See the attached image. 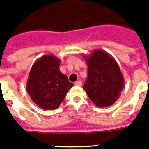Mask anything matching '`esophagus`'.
I'll return each instance as SVG.
<instances>
[{"label": "esophagus", "mask_w": 149, "mask_h": 149, "mask_svg": "<svg viewBox=\"0 0 149 149\" xmlns=\"http://www.w3.org/2000/svg\"><path fill=\"white\" fill-rule=\"evenodd\" d=\"M75 86H82V81L81 80H77V81L75 82Z\"/></svg>", "instance_id": "obj_1"}]
</instances>
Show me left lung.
Wrapping results in <instances>:
<instances>
[{
  "instance_id": "8db88e82",
  "label": "left lung",
  "mask_w": 149,
  "mask_h": 149,
  "mask_svg": "<svg viewBox=\"0 0 149 149\" xmlns=\"http://www.w3.org/2000/svg\"><path fill=\"white\" fill-rule=\"evenodd\" d=\"M84 58L88 65V75L83 88L97 107L111 106L124 87L123 76L117 61L101 49H95Z\"/></svg>"
}]
</instances>
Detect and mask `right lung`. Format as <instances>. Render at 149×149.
<instances>
[{"label":"right lung","instance_id":"add662e5","mask_svg":"<svg viewBox=\"0 0 149 149\" xmlns=\"http://www.w3.org/2000/svg\"><path fill=\"white\" fill-rule=\"evenodd\" d=\"M61 61L54 54H46L34 63L26 83V91L40 109H58L67 91L73 86L59 69Z\"/></svg>","mask_w":149,"mask_h":149}]
</instances>
